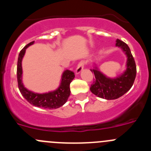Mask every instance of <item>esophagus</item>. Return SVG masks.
<instances>
[{
  "label": "esophagus",
  "instance_id": "34e87169",
  "mask_svg": "<svg viewBox=\"0 0 151 151\" xmlns=\"http://www.w3.org/2000/svg\"><path fill=\"white\" fill-rule=\"evenodd\" d=\"M85 65V61L84 60L80 61V62L78 63V66H77L76 69V74H79V73L82 71V69H84Z\"/></svg>",
  "mask_w": 151,
  "mask_h": 151
}]
</instances>
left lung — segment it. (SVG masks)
<instances>
[{
	"label": "left lung",
	"mask_w": 151,
	"mask_h": 151,
	"mask_svg": "<svg viewBox=\"0 0 151 151\" xmlns=\"http://www.w3.org/2000/svg\"><path fill=\"white\" fill-rule=\"evenodd\" d=\"M116 45L121 47L128 57L127 69L122 76L110 78L105 76L97 68L91 69L95 77L91 85V91L97 97L106 100L117 99L125 94L134 84L137 73L135 62L129 47L119 39L116 40Z\"/></svg>",
	"instance_id": "left-lung-1"
}]
</instances>
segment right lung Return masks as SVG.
<instances>
[{
	"instance_id": "right-lung-1",
	"label": "right lung",
	"mask_w": 151,
	"mask_h": 151,
	"mask_svg": "<svg viewBox=\"0 0 151 151\" xmlns=\"http://www.w3.org/2000/svg\"><path fill=\"white\" fill-rule=\"evenodd\" d=\"M34 41H32L24 47L19 54L18 62H17V82L19 91L22 95L26 98V101L33 106L38 107H43L45 109H57L62 106L67 101L70 95V88L69 85L75 77L73 72L66 70L63 73L61 84L58 89L54 91L48 92L45 94H37L27 90L24 87L22 82V60L26 49L30 45H33Z\"/></svg>"
}]
</instances>
